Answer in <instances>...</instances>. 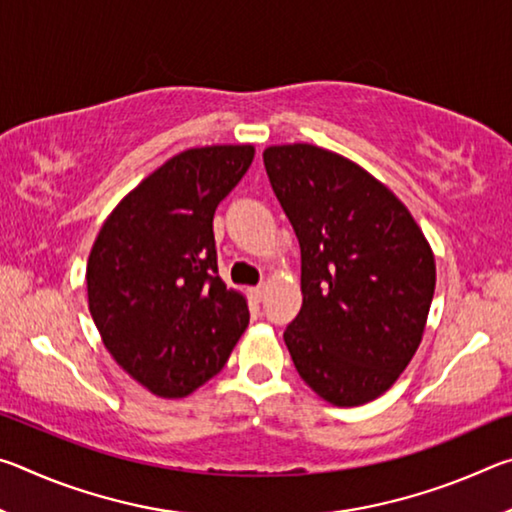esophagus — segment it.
Instances as JSON below:
<instances>
[{
    "label": "esophagus",
    "instance_id": "obj_1",
    "mask_svg": "<svg viewBox=\"0 0 512 512\" xmlns=\"http://www.w3.org/2000/svg\"><path fill=\"white\" fill-rule=\"evenodd\" d=\"M253 296H255L257 300H262V298L266 296V284H257V287L253 289Z\"/></svg>",
    "mask_w": 512,
    "mask_h": 512
}]
</instances>
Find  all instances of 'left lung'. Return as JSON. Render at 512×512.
<instances>
[{
  "label": "left lung",
  "mask_w": 512,
  "mask_h": 512,
  "mask_svg": "<svg viewBox=\"0 0 512 512\" xmlns=\"http://www.w3.org/2000/svg\"><path fill=\"white\" fill-rule=\"evenodd\" d=\"M264 167L300 244L293 366L336 406L375 400L422 339L436 289L427 239L391 189L332 151L271 146Z\"/></svg>",
  "instance_id": "left-lung-1"
}]
</instances>
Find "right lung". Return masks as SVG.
<instances>
[{
  "instance_id": "1",
  "label": "right lung",
  "mask_w": 512,
  "mask_h": 512,
  "mask_svg": "<svg viewBox=\"0 0 512 512\" xmlns=\"http://www.w3.org/2000/svg\"><path fill=\"white\" fill-rule=\"evenodd\" d=\"M255 149L205 146L164 162L103 223L88 259L90 314L128 375L160 397L212 379L248 327V305L219 277L214 212Z\"/></svg>"
}]
</instances>
